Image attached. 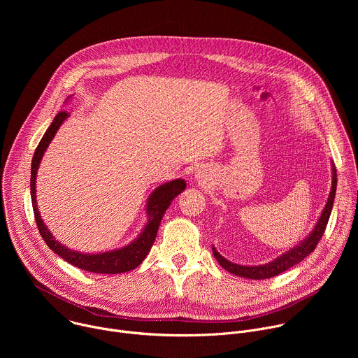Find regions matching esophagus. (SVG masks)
<instances>
[{
  "instance_id": "obj_1",
  "label": "esophagus",
  "mask_w": 358,
  "mask_h": 358,
  "mask_svg": "<svg viewBox=\"0 0 358 358\" xmlns=\"http://www.w3.org/2000/svg\"><path fill=\"white\" fill-rule=\"evenodd\" d=\"M198 177H199V176H198Z\"/></svg>"
}]
</instances>
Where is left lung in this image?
Segmentation results:
<instances>
[{"mask_svg":"<svg viewBox=\"0 0 358 358\" xmlns=\"http://www.w3.org/2000/svg\"><path fill=\"white\" fill-rule=\"evenodd\" d=\"M336 187H337V173H336V167L333 166L331 191H330L326 207H324L315 229L310 232V235L308 238L303 239L297 246H294L293 249L280 255V257L276 258L275 261H272L269 264H265V265H258V266L236 265V264H232L228 259H225L222 255H220V252L215 248H213V253H214L215 259L229 273L241 276V278H246V279H255V280L273 278V276L287 271L289 268L297 265L306 257H309V255L316 249L320 238L323 236V234L326 231V227H327V222H329V218H330V214H331V208H333V201H334V196H336Z\"/></svg>","mask_w":358,"mask_h":358,"instance_id":"obj_1","label":"left lung"}]
</instances>
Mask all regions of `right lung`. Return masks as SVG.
I'll return each mask as SVG.
<instances>
[{
    "mask_svg": "<svg viewBox=\"0 0 358 358\" xmlns=\"http://www.w3.org/2000/svg\"><path fill=\"white\" fill-rule=\"evenodd\" d=\"M69 115L66 112H59L54 122L50 123L48 130L45 131L43 137L41 138L35 152L32 157V166H31V199H32V208H34V215L36 221V227L39 229L41 236L43 238L45 243L52 249L57 255H59L61 258H64L68 264L92 272V273H105V275H115V273H123L133 271L137 268L144 258L147 257V253L150 252L152 243L156 241L157 231L160 227V222L163 220L164 213L170 207V203L173 199L181 194L185 189V181L184 180H173L170 182H166L160 187H157L155 191L151 192L150 198L147 199V215L148 221L143 232L127 246L110 250V252H103V253H82L79 250H73L62 245L59 241H57L52 234L49 232L46 225L43 224L39 210L36 207V173L39 163L42 160L43 152L46 151L49 143L52 141L55 133L61 127V124L66 120Z\"/></svg>",
    "mask_w": 358,
    "mask_h": 358,
    "instance_id": "add662e5",
    "label": "right lung"
}]
</instances>
